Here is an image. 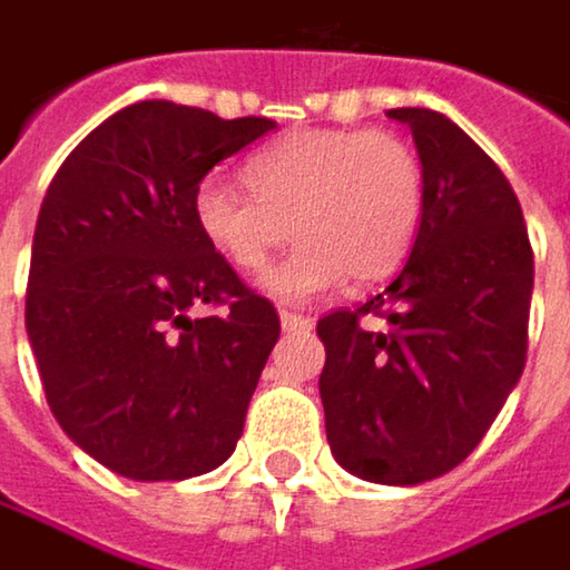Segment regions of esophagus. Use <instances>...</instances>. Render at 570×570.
Segmentation results:
<instances>
[{"instance_id": "1", "label": "esophagus", "mask_w": 570, "mask_h": 570, "mask_svg": "<svg viewBox=\"0 0 570 570\" xmlns=\"http://www.w3.org/2000/svg\"><path fill=\"white\" fill-rule=\"evenodd\" d=\"M282 331H311V317L295 314V311H282Z\"/></svg>"}]
</instances>
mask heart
Wrapping results in <instances>:
<instances>
[{
    "label": "heart",
    "mask_w": 570,
    "mask_h": 570,
    "mask_svg": "<svg viewBox=\"0 0 570 570\" xmlns=\"http://www.w3.org/2000/svg\"><path fill=\"white\" fill-rule=\"evenodd\" d=\"M249 190L204 178L194 220L239 272H256L295 236V249L263 275L282 302H307L346 275L376 285L412 253L425 220V168L392 132L302 129L243 161Z\"/></svg>",
    "instance_id": "heart-1"
}]
</instances>
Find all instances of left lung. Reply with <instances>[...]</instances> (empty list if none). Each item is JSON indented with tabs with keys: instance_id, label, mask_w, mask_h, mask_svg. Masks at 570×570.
Returning a JSON list of instances; mask_svg holds the SVG:
<instances>
[{
	"instance_id": "left-lung-1",
	"label": "left lung",
	"mask_w": 570,
	"mask_h": 570,
	"mask_svg": "<svg viewBox=\"0 0 570 570\" xmlns=\"http://www.w3.org/2000/svg\"><path fill=\"white\" fill-rule=\"evenodd\" d=\"M425 168V220L380 295L317 321L321 402L337 464L360 480L415 487L480 444L522 376L532 246L497 161L434 109L402 106ZM383 316L373 332L362 321Z\"/></svg>"
}]
</instances>
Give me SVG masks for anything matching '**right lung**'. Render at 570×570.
<instances>
[{
    "label": "right lung",
    "instance_id": "right-lung-1",
    "mask_svg": "<svg viewBox=\"0 0 570 570\" xmlns=\"http://www.w3.org/2000/svg\"><path fill=\"white\" fill-rule=\"evenodd\" d=\"M272 129L132 102L63 158L41 200L28 341L63 434L119 476H200L243 434L282 324L197 229L194 190ZM204 304L222 311L194 318Z\"/></svg>",
    "mask_w": 570,
    "mask_h": 570
}]
</instances>
